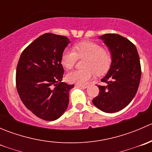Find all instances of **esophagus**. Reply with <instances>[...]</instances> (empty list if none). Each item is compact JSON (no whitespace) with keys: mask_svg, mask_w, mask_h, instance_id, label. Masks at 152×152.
Segmentation results:
<instances>
[{"mask_svg":"<svg viewBox=\"0 0 152 152\" xmlns=\"http://www.w3.org/2000/svg\"><path fill=\"white\" fill-rule=\"evenodd\" d=\"M76 86H78V87H82V88H83V89H86V88H87V87H88V86H87V85H76Z\"/></svg>","mask_w":152,"mask_h":152,"instance_id":"1","label":"esophagus"}]
</instances>
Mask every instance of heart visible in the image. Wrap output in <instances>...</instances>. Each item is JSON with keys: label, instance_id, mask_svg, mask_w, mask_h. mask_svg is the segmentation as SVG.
Returning <instances> with one entry per match:
<instances>
[{"label": "heart", "instance_id": "1", "mask_svg": "<svg viewBox=\"0 0 152 152\" xmlns=\"http://www.w3.org/2000/svg\"><path fill=\"white\" fill-rule=\"evenodd\" d=\"M77 57L85 58L81 70L69 72L66 76L67 82L77 85H85L95 75L102 76L108 71L112 63V56L107 49L102 48L99 43L85 41L76 44L72 49L67 48L61 56V63L66 69L74 65Z\"/></svg>", "mask_w": 152, "mask_h": 152}]
</instances>
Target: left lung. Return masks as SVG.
I'll use <instances>...</instances> for the list:
<instances>
[{
    "mask_svg": "<svg viewBox=\"0 0 152 152\" xmlns=\"http://www.w3.org/2000/svg\"><path fill=\"white\" fill-rule=\"evenodd\" d=\"M112 56V63L107 75L102 79L104 85H99V94L93 104L107 113L125 108L138 89L141 67L135 45L128 39L116 34H106L99 37Z\"/></svg>",
    "mask_w": 152,
    "mask_h": 152,
    "instance_id": "1",
    "label": "left lung"
}]
</instances>
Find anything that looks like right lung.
I'll return each mask as SVG.
<instances>
[{"label": "right lung", "instance_id": "right-lung-1", "mask_svg": "<svg viewBox=\"0 0 152 152\" xmlns=\"http://www.w3.org/2000/svg\"><path fill=\"white\" fill-rule=\"evenodd\" d=\"M70 42L65 36L44 34L23 51L18 61L16 86L20 98L43 120H56L68 106L69 92L74 85L62 82L61 56Z\"/></svg>", "mask_w": 152, "mask_h": 152}]
</instances>
